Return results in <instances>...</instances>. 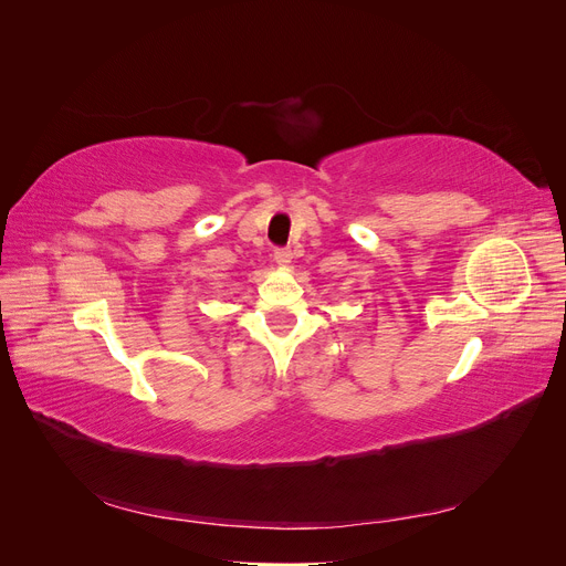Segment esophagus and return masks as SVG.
<instances>
[{
  "label": "esophagus",
  "instance_id": "34e87169",
  "mask_svg": "<svg viewBox=\"0 0 566 566\" xmlns=\"http://www.w3.org/2000/svg\"><path fill=\"white\" fill-rule=\"evenodd\" d=\"M290 260H293V252H290V250H276V252H273V262L281 264V266H287Z\"/></svg>",
  "mask_w": 566,
  "mask_h": 566
}]
</instances>
